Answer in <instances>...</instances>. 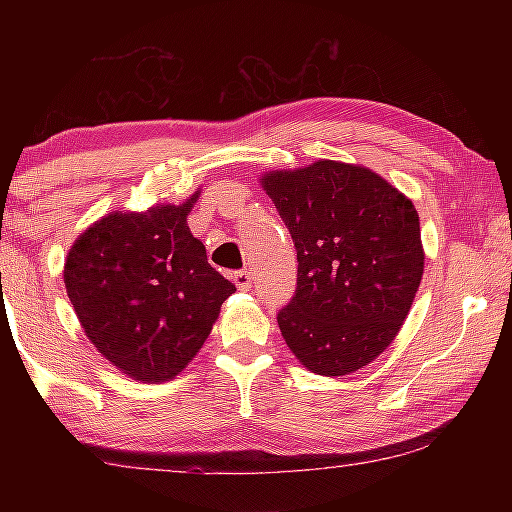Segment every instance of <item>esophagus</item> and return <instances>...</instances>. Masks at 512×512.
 <instances>
[{
	"label": "esophagus",
	"instance_id": "34e87169",
	"mask_svg": "<svg viewBox=\"0 0 512 512\" xmlns=\"http://www.w3.org/2000/svg\"><path fill=\"white\" fill-rule=\"evenodd\" d=\"M232 280H235L239 291H248L250 284H253V277H250L248 271H237L235 277H232Z\"/></svg>",
	"mask_w": 512,
	"mask_h": 512
}]
</instances>
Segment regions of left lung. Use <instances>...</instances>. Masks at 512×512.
<instances>
[{
  "mask_svg": "<svg viewBox=\"0 0 512 512\" xmlns=\"http://www.w3.org/2000/svg\"><path fill=\"white\" fill-rule=\"evenodd\" d=\"M298 253L296 296L277 314L307 370L343 377L395 341L424 273L409 196L361 164L316 160L259 178Z\"/></svg>",
  "mask_w": 512,
  "mask_h": 512,
  "instance_id": "8db88e82",
  "label": "left lung"
}]
</instances>
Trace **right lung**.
<instances>
[{"mask_svg":"<svg viewBox=\"0 0 512 512\" xmlns=\"http://www.w3.org/2000/svg\"><path fill=\"white\" fill-rule=\"evenodd\" d=\"M185 203L110 212L69 248L65 289L85 336L112 366L144 384L189 366L235 284L214 271L187 225Z\"/></svg>","mask_w":512,"mask_h":512,"instance_id":"add662e5","label":"right lung"}]
</instances>
